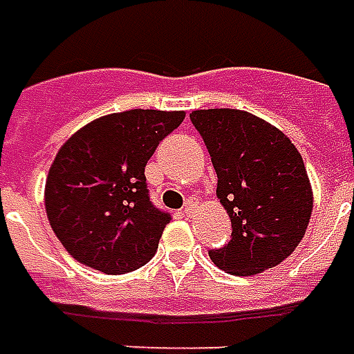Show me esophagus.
<instances>
[{"instance_id": "obj_1", "label": "esophagus", "mask_w": 354, "mask_h": 354, "mask_svg": "<svg viewBox=\"0 0 354 354\" xmlns=\"http://www.w3.org/2000/svg\"><path fill=\"white\" fill-rule=\"evenodd\" d=\"M194 207H196L194 203H186V207L182 209V215H184V217H189V215L194 214Z\"/></svg>"}]
</instances>
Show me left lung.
<instances>
[{"label":"left lung","instance_id":"8db88e82","mask_svg":"<svg viewBox=\"0 0 354 354\" xmlns=\"http://www.w3.org/2000/svg\"><path fill=\"white\" fill-rule=\"evenodd\" d=\"M215 172L217 200L231 219V241L209 250L215 266L252 276L288 259L306 235L313 209L308 170L286 135L241 109H198Z\"/></svg>","mask_w":354,"mask_h":354}]
</instances>
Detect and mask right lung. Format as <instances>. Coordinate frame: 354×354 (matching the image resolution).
Instances as JSON below:
<instances>
[{"instance_id": "add662e5", "label": "right lung", "mask_w": 354, "mask_h": 354, "mask_svg": "<svg viewBox=\"0 0 354 354\" xmlns=\"http://www.w3.org/2000/svg\"><path fill=\"white\" fill-rule=\"evenodd\" d=\"M184 117L156 109L109 113L60 147L44 184V207L76 261L127 274L153 259L170 215L151 203L145 166Z\"/></svg>"}]
</instances>
